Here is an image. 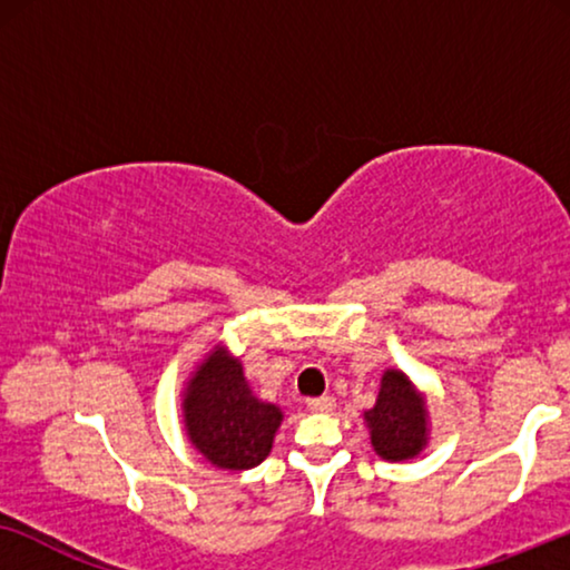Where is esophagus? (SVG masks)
Returning <instances> with one entry per match:
<instances>
[{"label":"esophagus","mask_w":570,"mask_h":570,"mask_svg":"<svg viewBox=\"0 0 570 570\" xmlns=\"http://www.w3.org/2000/svg\"><path fill=\"white\" fill-rule=\"evenodd\" d=\"M306 407L311 412H332L334 407H337V404H334L332 396H316V400H308Z\"/></svg>","instance_id":"esophagus-1"}]
</instances>
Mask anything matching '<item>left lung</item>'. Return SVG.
I'll return each instance as SVG.
<instances>
[{
  "label": "left lung",
  "mask_w": 570,
  "mask_h": 570,
  "mask_svg": "<svg viewBox=\"0 0 570 570\" xmlns=\"http://www.w3.org/2000/svg\"><path fill=\"white\" fill-rule=\"evenodd\" d=\"M371 446L386 462H407L425 451L431 439L428 400L400 368H386L376 404L363 412Z\"/></svg>",
  "instance_id": "8db88e82"
}]
</instances>
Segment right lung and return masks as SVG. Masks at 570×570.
Returning <instances> with one entry per match:
<instances>
[{"label":"right lung","mask_w":570,"mask_h":570,"mask_svg":"<svg viewBox=\"0 0 570 570\" xmlns=\"http://www.w3.org/2000/svg\"><path fill=\"white\" fill-rule=\"evenodd\" d=\"M186 439L217 470H252L269 456L283 410L254 394L240 357L217 342L202 355L181 392Z\"/></svg>","instance_id":"1"}]
</instances>
